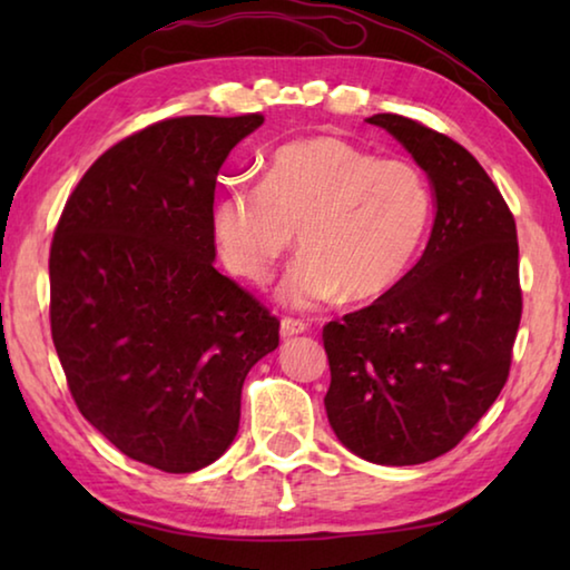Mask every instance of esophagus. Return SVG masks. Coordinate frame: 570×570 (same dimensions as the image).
<instances>
[{
    "label": "esophagus",
    "mask_w": 570,
    "mask_h": 570,
    "mask_svg": "<svg viewBox=\"0 0 570 570\" xmlns=\"http://www.w3.org/2000/svg\"><path fill=\"white\" fill-rule=\"evenodd\" d=\"M278 332H282V340H292V336L306 332V324L302 320H288V316H284L282 330Z\"/></svg>",
    "instance_id": "obj_1"
}]
</instances>
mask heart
I'll list each match as a JSON object with an SVG mask.
<instances>
[{
    "label": "heart",
    "mask_w": 570,
    "mask_h": 570,
    "mask_svg": "<svg viewBox=\"0 0 570 570\" xmlns=\"http://www.w3.org/2000/svg\"><path fill=\"white\" fill-rule=\"evenodd\" d=\"M432 193L402 158H377L332 135L288 142L258 186H230L210 210L218 256L230 274L264 284L298 234L304 254L278 286L288 308L344 296L366 304L407 276L428 234Z\"/></svg>",
    "instance_id": "heart-1"
}]
</instances>
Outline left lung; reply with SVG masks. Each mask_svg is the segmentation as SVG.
Returning a JSON list of instances; mask_svg holds the SVG:
<instances>
[{"mask_svg": "<svg viewBox=\"0 0 570 570\" xmlns=\"http://www.w3.org/2000/svg\"><path fill=\"white\" fill-rule=\"evenodd\" d=\"M366 122L424 170L435 224L392 294L324 326V407L354 455L420 465L455 448L508 380L523 312L518 234L495 183L460 142L392 112Z\"/></svg>", "mask_w": 570, "mask_h": 570, "instance_id": "left-lung-1", "label": "left lung"}]
</instances>
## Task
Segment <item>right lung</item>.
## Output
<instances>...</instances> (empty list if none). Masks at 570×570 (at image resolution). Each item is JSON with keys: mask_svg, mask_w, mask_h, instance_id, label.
Returning <instances> with one entry per match:
<instances>
[{"mask_svg": "<svg viewBox=\"0 0 570 570\" xmlns=\"http://www.w3.org/2000/svg\"><path fill=\"white\" fill-rule=\"evenodd\" d=\"M264 115L150 125L92 163L50 248V324L77 410L122 455L196 472L230 448L278 320L218 274V170Z\"/></svg>", "mask_w": 570, "mask_h": 570, "instance_id": "right-lung-1", "label": "right lung"}]
</instances>
